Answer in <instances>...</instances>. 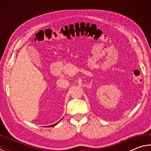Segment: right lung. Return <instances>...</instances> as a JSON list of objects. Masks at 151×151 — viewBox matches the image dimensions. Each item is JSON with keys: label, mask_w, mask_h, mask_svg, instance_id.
Instances as JSON below:
<instances>
[{"label": "right lung", "mask_w": 151, "mask_h": 151, "mask_svg": "<svg viewBox=\"0 0 151 151\" xmlns=\"http://www.w3.org/2000/svg\"><path fill=\"white\" fill-rule=\"evenodd\" d=\"M62 119H61V120H62ZM61 120H60V121H61ZM59 121V122H60ZM57 122V123H55V124H52V125H50V126H47V127H55V126H56V125H57L58 123V122Z\"/></svg>", "instance_id": "right-lung-1"}]
</instances>
